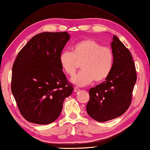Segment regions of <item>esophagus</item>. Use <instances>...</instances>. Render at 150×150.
Here are the masks:
<instances>
[{"label": "esophagus", "mask_w": 150, "mask_h": 150, "mask_svg": "<svg viewBox=\"0 0 150 150\" xmlns=\"http://www.w3.org/2000/svg\"><path fill=\"white\" fill-rule=\"evenodd\" d=\"M80 90H81L79 89L78 87H75V88H74V91H75V92H76V93L79 92Z\"/></svg>", "instance_id": "34e87169"}]
</instances>
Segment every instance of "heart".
Segmentation results:
<instances>
[{"label": "heart", "mask_w": 150, "mask_h": 150, "mask_svg": "<svg viewBox=\"0 0 150 150\" xmlns=\"http://www.w3.org/2000/svg\"><path fill=\"white\" fill-rule=\"evenodd\" d=\"M59 61L62 68L67 75H73L81 62L83 70L71 79L72 83L79 86L90 84L93 79L101 82L106 79L112 69L114 54L108 47L92 39L81 40L73 46L72 52L64 51L60 53Z\"/></svg>", "instance_id": "obj_1"}]
</instances>
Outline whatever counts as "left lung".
<instances>
[{
  "label": "left lung",
  "mask_w": 150,
  "mask_h": 150,
  "mask_svg": "<svg viewBox=\"0 0 150 150\" xmlns=\"http://www.w3.org/2000/svg\"><path fill=\"white\" fill-rule=\"evenodd\" d=\"M110 45L114 54L112 69L105 81L89 90L86 105L88 115L99 122L118 118L127 110L137 81L130 51L115 35Z\"/></svg>",
  "instance_id": "left-lung-1"
}]
</instances>
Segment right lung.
Here are the masks:
<instances>
[{"mask_svg": "<svg viewBox=\"0 0 150 150\" xmlns=\"http://www.w3.org/2000/svg\"><path fill=\"white\" fill-rule=\"evenodd\" d=\"M70 39L62 32H42L28 41L12 67L11 92L22 116L47 125L58 118L73 88L63 73L59 57Z\"/></svg>", "mask_w": 150, "mask_h": 150, "instance_id": "add662e5", "label": "right lung"}]
</instances>
